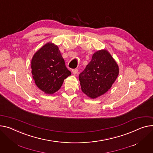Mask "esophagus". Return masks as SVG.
Wrapping results in <instances>:
<instances>
[{"mask_svg":"<svg viewBox=\"0 0 153 153\" xmlns=\"http://www.w3.org/2000/svg\"><path fill=\"white\" fill-rule=\"evenodd\" d=\"M72 73L74 75H76L78 73V69H73L72 70Z\"/></svg>","mask_w":153,"mask_h":153,"instance_id":"esophagus-1","label":"esophagus"}]
</instances>
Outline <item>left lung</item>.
<instances>
[{
    "instance_id": "left-lung-1",
    "label": "left lung",
    "mask_w": 153,
    "mask_h": 153,
    "mask_svg": "<svg viewBox=\"0 0 153 153\" xmlns=\"http://www.w3.org/2000/svg\"><path fill=\"white\" fill-rule=\"evenodd\" d=\"M119 73V66L108 51L98 50L79 74L81 90L89 98H97L111 88Z\"/></svg>"
}]
</instances>
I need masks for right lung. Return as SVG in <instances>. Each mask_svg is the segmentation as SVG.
Masks as SVG:
<instances>
[{
  "label": "right lung",
  "instance_id": "add662e5",
  "mask_svg": "<svg viewBox=\"0 0 153 153\" xmlns=\"http://www.w3.org/2000/svg\"><path fill=\"white\" fill-rule=\"evenodd\" d=\"M31 69L36 85L48 95L57 91L64 80L71 74L58 47L52 42H47L34 54Z\"/></svg>",
  "mask_w": 153,
  "mask_h": 153
}]
</instances>
